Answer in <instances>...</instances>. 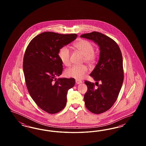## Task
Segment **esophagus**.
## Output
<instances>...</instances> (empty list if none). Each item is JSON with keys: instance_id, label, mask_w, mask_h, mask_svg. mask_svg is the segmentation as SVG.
I'll list each match as a JSON object with an SVG mask.
<instances>
[{"instance_id": "obj_1", "label": "esophagus", "mask_w": 146, "mask_h": 146, "mask_svg": "<svg viewBox=\"0 0 146 146\" xmlns=\"http://www.w3.org/2000/svg\"><path fill=\"white\" fill-rule=\"evenodd\" d=\"M76 82L77 84H79L82 83V82L80 81V80H76Z\"/></svg>"}]
</instances>
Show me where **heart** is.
Returning a JSON list of instances; mask_svg holds the SVG:
<instances>
[{"mask_svg": "<svg viewBox=\"0 0 146 146\" xmlns=\"http://www.w3.org/2000/svg\"><path fill=\"white\" fill-rule=\"evenodd\" d=\"M74 46L84 55L83 61L89 66H92L96 62L98 54L95 51L94 44L88 40L82 39L74 44ZM58 56L61 62L66 66L70 64L71 52L67 46H63L59 49ZM88 69L85 66H73L66 70L64 74L68 78H73L76 79H83L87 73Z\"/></svg>", "mask_w": 146, "mask_h": 146, "instance_id": "heart-1", "label": "heart"}]
</instances>
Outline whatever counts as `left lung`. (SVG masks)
Segmentation results:
<instances>
[{"instance_id": "8db88e82", "label": "left lung", "mask_w": 146, "mask_h": 146, "mask_svg": "<svg viewBox=\"0 0 146 146\" xmlns=\"http://www.w3.org/2000/svg\"><path fill=\"white\" fill-rule=\"evenodd\" d=\"M80 37L90 39L98 45L100 58L90 76L96 81L95 84L85 80L88 90L84 95L87 109L95 114L109 110L115 102L124 80L122 54L118 44L109 36L92 32L81 35ZM100 81L102 84L97 85Z\"/></svg>"}]
</instances>
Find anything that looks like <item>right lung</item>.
I'll return each instance as SVG.
<instances>
[{
    "label": "right lung",
    "mask_w": 146,
    "mask_h": 146,
    "mask_svg": "<svg viewBox=\"0 0 146 146\" xmlns=\"http://www.w3.org/2000/svg\"><path fill=\"white\" fill-rule=\"evenodd\" d=\"M76 34L45 32L29 43L23 56V70L29 94L36 105L49 114L62 111L67 103L68 91L75 79L58 78L63 70L58 52L76 39Z\"/></svg>",
    "instance_id": "obj_1"
}]
</instances>
